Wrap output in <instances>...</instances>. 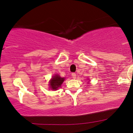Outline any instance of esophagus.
<instances>
[{
    "mask_svg": "<svg viewBox=\"0 0 133 133\" xmlns=\"http://www.w3.org/2000/svg\"><path fill=\"white\" fill-rule=\"evenodd\" d=\"M72 77L73 79H76V73H72Z\"/></svg>",
    "mask_w": 133,
    "mask_h": 133,
    "instance_id": "34e87169",
    "label": "esophagus"
}]
</instances>
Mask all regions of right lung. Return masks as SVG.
I'll use <instances>...</instances> for the list:
<instances>
[{
  "label": "right lung",
  "instance_id": "1",
  "mask_svg": "<svg viewBox=\"0 0 133 133\" xmlns=\"http://www.w3.org/2000/svg\"><path fill=\"white\" fill-rule=\"evenodd\" d=\"M64 81V78L61 77L58 75H56L50 81V82H49L50 87L52 90H57V88L61 85Z\"/></svg>",
  "mask_w": 133,
  "mask_h": 133
}]
</instances>
